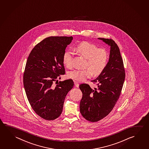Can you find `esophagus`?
Returning <instances> with one entry per match:
<instances>
[{
  "instance_id": "34e87169",
  "label": "esophagus",
  "mask_w": 149,
  "mask_h": 149,
  "mask_svg": "<svg viewBox=\"0 0 149 149\" xmlns=\"http://www.w3.org/2000/svg\"><path fill=\"white\" fill-rule=\"evenodd\" d=\"M74 85H75V86L76 87H79V84L77 82H76V81L74 82Z\"/></svg>"
}]
</instances>
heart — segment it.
<instances>
[{
  "mask_svg": "<svg viewBox=\"0 0 149 149\" xmlns=\"http://www.w3.org/2000/svg\"><path fill=\"white\" fill-rule=\"evenodd\" d=\"M75 51L87 58L85 70H75L68 73L69 78L76 81H83L86 78L99 75L106 68L109 54L106 50L98 48L96 45L88 42L81 43L76 47ZM73 53L70 50L66 51L63 55V63L68 68L73 66Z\"/></svg>",
  "mask_w": 149,
  "mask_h": 149,
  "instance_id": "obj_1",
  "label": "heart"
}]
</instances>
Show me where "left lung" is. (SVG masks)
<instances>
[{"label":"left lung","mask_w":149,"mask_h":149,"mask_svg":"<svg viewBox=\"0 0 149 149\" xmlns=\"http://www.w3.org/2000/svg\"><path fill=\"white\" fill-rule=\"evenodd\" d=\"M110 47L109 58L104 71L91 81L97 87L87 84L79 85L83 94L80 112L85 119L97 122L111 112L120 96L125 79V71L120 50L113 40L98 38Z\"/></svg>","instance_id":"left-lung-1"}]
</instances>
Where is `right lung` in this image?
Listing matches in <instances>:
<instances>
[{
	"mask_svg": "<svg viewBox=\"0 0 149 149\" xmlns=\"http://www.w3.org/2000/svg\"><path fill=\"white\" fill-rule=\"evenodd\" d=\"M73 39L47 38L34 47L28 58L23 79L26 97L35 112L45 120H54L60 116L66 96L73 87L71 79L53 85L65 74L63 54Z\"/></svg>",
	"mask_w": 149,
	"mask_h": 149,
	"instance_id": "obj_1",
	"label": "right lung"
}]
</instances>
